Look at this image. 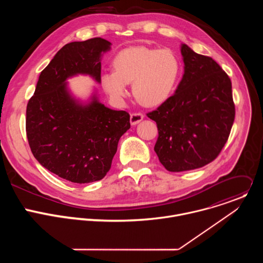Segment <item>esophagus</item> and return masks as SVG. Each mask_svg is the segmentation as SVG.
<instances>
[{
  "label": "esophagus",
  "instance_id": "obj_1",
  "mask_svg": "<svg viewBox=\"0 0 263 263\" xmlns=\"http://www.w3.org/2000/svg\"><path fill=\"white\" fill-rule=\"evenodd\" d=\"M143 120V115L142 114H139V112H135V114H132L131 117H130V123L131 125H136L138 124L139 122H141Z\"/></svg>",
  "mask_w": 263,
  "mask_h": 263
}]
</instances>
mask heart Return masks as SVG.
Masks as SVG:
<instances>
[{
  "label": "heart",
  "mask_w": 263,
  "mask_h": 263,
  "mask_svg": "<svg viewBox=\"0 0 263 263\" xmlns=\"http://www.w3.org/2000/svg\"><path fill=\"white\" fill-rule=\"evenodd\" d=\"M112 66L114 70L101 74L100 84L118 105L124 103L129 95L128 84L133 82V93L141 104L159 106L174 93L181 74V62L173 51L143 46L120 51Z\"/></svg>",
  "instance_id": "obj_1"
}]
</instances>
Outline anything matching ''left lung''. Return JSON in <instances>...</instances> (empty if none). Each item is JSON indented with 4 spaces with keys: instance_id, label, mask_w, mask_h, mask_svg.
Wrapping results in <instances>:
<instances>
[{
    "instance_id": "1",
    "label": "left lung",
    "mask_w": 263,
    "mask_h": 263,
    "mask_svg": "<svg viewBox=\"0 0 263 263\" xmlns=\"http://www.w3.org/2000/svg\"><path fill=\"white\" fill-rule=\"evenodd\" d=\"M184 74L175 93L147 118L157 124L154 146L168 172L202 167L227 142L235 118L228 74L208 56L181 46Z\"/></svg>"
}]
</instances>
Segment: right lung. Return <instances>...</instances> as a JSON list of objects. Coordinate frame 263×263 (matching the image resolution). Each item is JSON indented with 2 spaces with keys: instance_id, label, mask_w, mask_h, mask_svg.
Segmentation results:
<instances>
[{
  "instance_id": "obj_1",
  "label": "right lung",
  "mask_w": 263,
  "mask_h": 263,
  "mask_svg": "<svg viewBox=\"0 0 263 263\" xmlns=\"http://www.w3.org/2000/svg\"><path fill=\"white\" fill-rule=\"evenodd\" d=\"M111 43L101 37L62 47L41 72L26 111L32 154L44 167L73 183L103 179L111 167L120 138L130 129V116L98 101L82 104L66 80L89 74L100 83L101 56Z\"/></svg>"
}]
</instances>
